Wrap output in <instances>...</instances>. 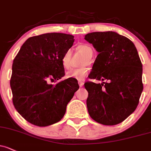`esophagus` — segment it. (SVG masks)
<instances>
[{
	"label": "esophagus",
	"mask_w": 151,
	"mask_h": 151,
	"mask_svg": "<svg viewBox=\"0 0 151 151\" xmlns=\"http://www.w3.org/2000/svg\"><path fill=\"white\" fill-rule=\"evenodd\" d=\"M78 83H79V85H80V87L81 88V87L83 86L84 83H85V82H84L83 81H82V80H79L78 81Z\"/></svg>",
	"instance_id": "esophagus-1"
}]
</instances>
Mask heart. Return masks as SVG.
I'll return each mask as SVG.
<instances>
[{
	"instance_id": "b5f03b06",
	"label": "heart",
	"mask_w": 151,
	"mask_h": 151,
	"mask_svg": "<svg viewBox=\"0 0 151 151\" xmlns=\"http://www.w3.org/2000/svg\"><path fill=\"white\" fill-rule=\"evenodd\" d=\"M79 51L83 53L88 58H90L93 55V50L90 45H81L78 46ZM71 50H69L65 52L62 58H61V63L63 67L65 69H68L71 66ZM89 69L87 67L77 68L72 69L68 71L66 74V78H74L77 80H82L85 78L88 74Z\"/></svg>"
}]
</instances>
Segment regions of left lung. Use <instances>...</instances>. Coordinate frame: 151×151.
<instances>
[{
  "label": "left lung",
  "mask_w": 151,
  "mask_h": 151,
  "mask_svg": "<svg viewBox=\"0 0 151 151\" xmlns=\"http://www.w3.org/2000/svg\"><path fill=\"white\" fill-rule=\"evenodd\" d=\"M85 39L98 52L85 83L90 117L104 125L121 123L134 111L143 90L142 65L134 43L115 32L88 33Z\"/></svg>",
  "instance_id": "1"
}]
</instances>
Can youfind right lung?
Instances as JSON below:
<instances>
[{
    "instance_id": "add662e5",
    "label": "right lung",
    "mask_w": 151,
    "mask_h": 151,
    "mask_svg": "<svg viewBox=\"0 0 151 151\" xmlns=\"http://www.w3.org/2000/svg\"><path fill=\"white\" fill-rule=\"evenodd\" d=\"M74 36L46 33L28 38L16 55L10 85L13 104L24 119L38 127L59 122L66 106L79 89L77 80L65 75L61 63L65 52L73 45Z\"/></svg>"
}]
</instances>
